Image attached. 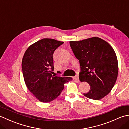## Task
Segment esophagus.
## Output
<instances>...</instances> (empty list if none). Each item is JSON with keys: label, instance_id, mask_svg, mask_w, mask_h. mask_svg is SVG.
<instances>
[{"label": "esophagus", "instance_id": "1", "mask_svg": "<svg viewBox=\"0 0 129 129\" xmlns=\"http://www.w3.org/2000/svg\"><path fill=\"white\" fill-rule=\"evenodd\" d=\"M74 80H76V81H79V76H78V75H76L75 76H74Z\"/></svg>", "mask_w": 129, "mask_h": 129}]
</instances>
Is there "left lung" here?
I'll return each mask as SVG.
<instances>
[{"instance_id": "8db88e82", "label": "left lung", "mask_w": 129, "mask_h": 129, "mask_svg": "<svg viewBox=\"0 0 129 129\" xmlns=\"http://www.w3.org/2000/svg\"><path fill=\"white\" fill-rule=\"evenodd\" d=\"M69 43L80 62V81H86L90 86L89 91L84 95L91 99H101L111 91L117 78L115 52L108 42L98 37Z\"/></svg>"}]
</instances>
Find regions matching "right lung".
Segmentation results:
<instances>
[{
  "mask_svg": "<svg viewBox=\"0 0 129 129\" xmlns=\"http://www.w3.org/2000/svg\"><path fill=\"white\" fill-rule=\"evenodd\" d=\"M63 43L44 38L30 46L24 55L21 67L24 81L29 91L41 102L55 99L64 89V84L72 80L70 77L51 74L54 68L53 54Z\"/></svg>",
  "mask_w": 129,
  "mask_h": 129,
  "instance_id": "1",
  "label": "right lung"
}]
</instances>
